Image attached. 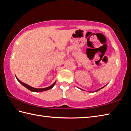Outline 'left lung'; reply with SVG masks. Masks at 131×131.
Wrapping results in <instances>:
<instances>
[{
  "label": "left lung",
  "instance_id": "8db88e82",
  "mask_svg": "<svg viewBox=\"0 0 131 131\" xmlns=\"http://www.w3.org/2000/svg\"><path fill=\"white\" fill-rule=\"evenodd\" d=\"M106 85H107V84H106ZM106 85H105V86H104V87H102V88H100V89H99V90H96V91H94V92H97V91H99V90H101V89H102V88H104V87H105V86H106ZM78 88L80 89V90H82V89H81V88ZM83 91H84V90H83Z\"/></svg>",
  "mask_w": 131,
  "mask_h": 131
}]
</instances>
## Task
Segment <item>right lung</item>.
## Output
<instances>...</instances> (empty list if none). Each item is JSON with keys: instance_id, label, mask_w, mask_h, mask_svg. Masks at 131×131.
I'll return each mask as SVG.
<instances>
[{"instance_id": "right-lung-1", "label": "right lung", "mask_w": 131, "mask_h": 131, "mask_svg": "<svg viewBox=\"0 0 131 131\" xmlns=\"http://www.w3.org/2000/svg\"><path fill=\"white\" fill-rule=\"evenodd\" d=\"M16 79H17L18 81L19 82V83H20L21 84L23 85V86H24L25 87H26L27 89H28V90H30V91H31L32 92H43V91H47V90H50V89H51V88L53 87V86L54 85L55 83H56V81H55L51 85L49 86V87H48L44 88H34V87H31V86H30L29 85H27V84H25V83L22 82L21 81H20V80H19L17 78V77L16 76Z\"/></svg>"}]
</instances>
